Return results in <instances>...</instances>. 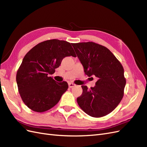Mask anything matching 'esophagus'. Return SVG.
Wrapping results in <instances>:
<instances>
[{"label":"esophagus","mask_w":147,"mask_h":147,"mask_svg":"<svg viewBox=\"0 0 147 147\" xmlns=\"http://www.w3.org/2000/svg\"><path fill=\"white\" fill-rule=\"evenodd\" d=\"M74 86H75V84L72 83H69V87L70 88H73V87H74Z\"/></svg>","instance_id":"34e87169"}]
</instances>
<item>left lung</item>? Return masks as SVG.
<instances>
[{"mask_svg":"<svg viewBox=\"0 0 147 147\" xmlns=\"http://www.w3.org/2000/svg\"><path fill=\"white\" fill-rule=\"evenodd\" d=\"M84 72L98 78L94 88L82 86V94L77 99L78 105L91 117L109 114L121 102L126 85L121 64L107 48L92 42L72 43Z\"/></svg>","mask_w":147,"mask_h":147,"instance_id":"8db88e82","label":"left lung"}]
</instances>
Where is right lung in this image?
<instances>
[{
    "instance_id": "obj_1",
    "label": "right lung",
    "mask_w": 147,
    "mask_h": 147,
    "mask_svg": "<svg viewBox=\"0 0 147 147\" xmlns=\"http://www.w3.org/2000/svg\"><path fill=\"white\" fill-rule=\"evenodd\" d=\"M76 56L70 43L57 39L37 44L25 55L17 71L16 83L26 105L37 112L50 110L67 90L66 82H56L54 74L65 57Z\"/></svg>"
}]
</instances>
